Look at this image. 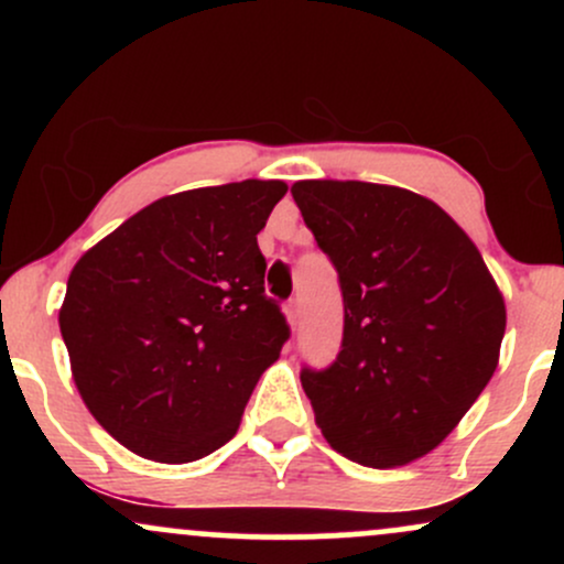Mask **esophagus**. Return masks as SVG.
I'll return each instance as SVG.
<instances>
[{
	"mask_svg": "<svg viewBox=\"0 0 564 564\" xmlns=\"http://www.w3.org/2000/svg\"><path fill=\"white\" fill-rule=\"evenodd\" d=\"M286 318H289V326L296 328V323H300V304L296 302L286 304Z\"/></svg>",
	"mask_w": 564,
	"mask_h": 564,
	"instance_id": "34e87169",
	"label": "esophagus"
}]
</instances>
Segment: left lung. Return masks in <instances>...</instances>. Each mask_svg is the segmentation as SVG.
I'll list each match as a JSON object with an SVG mask.
<instances>
[{"instance_id": "1", "label": "left lung", "mask_w": 564, "mask_h": 564, "mask_svg": "<svg viewBox=\"0 0 564 564\" xmlns=\"http://www.w3.org/2000/svg\"><path fill=\"white\" fill-rule=\"evenodd\" d=\"M291 196L345 296L339 358L302 371L315 424L349 462L405 467L456 430L494 377L501 289L426 196L360 180H300Z\"/></svg>"}]
</instances>
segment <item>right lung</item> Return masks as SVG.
<instances>
[{"label":"right lung","instance_id":"right-lung-1","mask_svg":"<svg viewBox=\"0 0 564 564\" xmlns=\"http://www.w3.org/2000/svg\"><path fill=\"white\" fill-rule=\"evenodd\" d=\"M286 191L243 180L164 196L74 264L57 315L70 377L124 448L187 464L238 432L289 336L257 246Z\"/></svg>","mask_w":564,"mask_h":564}]
</instances>
